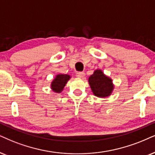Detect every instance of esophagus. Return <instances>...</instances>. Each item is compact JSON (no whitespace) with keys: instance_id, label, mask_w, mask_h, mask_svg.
<instances>
[{"instance_id":"esophagus-1","label":"esophagus","mask_w":155,"mask_h":155,"mask_svg":"<svg viewBox=\"0 0 155 155\" xmlns=\"http://www.w3.org/2000/svg\"><path fill=\"white\" fill-rule=\"evenodd\" d=\"M76 75L79 78H84V76H85V73H84V71H79L76 73Z\"/></svg>"}]
</instances>
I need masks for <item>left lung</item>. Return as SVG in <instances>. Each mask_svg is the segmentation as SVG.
Masks as SVG:
<instances>
[{
  "label": "left lung",
  "mask_w": 155,
  "mask_h": 155,
  "mask_svg": "<svg viewBox=\"0 0 155 155\" xmlns=\"http://www.w3.org/2000/svg\"><path fill=\"white\" fill-rule=\"evenodd\" d=\"M89 83L94 94L98 97H108L114 89L112 80L105 76L101 70H96L89 76Z\"/></svg>",
  "instance_id": "1"
}]
</instances>
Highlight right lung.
I'll return each mask as SVG.
<instances>
[{"mask_svg":"<svg viewBox=\"0 0 155 155\" xmlns=\"http://www.w3.org/2000/svg\"><path fill=\"white\" fill-rule=\"evenodd\" d=\"M70 78L71 76L67 74H58L51 84L53 91L56 93H60L61 91H62Z\"/></svg>","mask_w":155,"mask_h":155,"instance_id":"1","label":"right lung"}]
</instances>
